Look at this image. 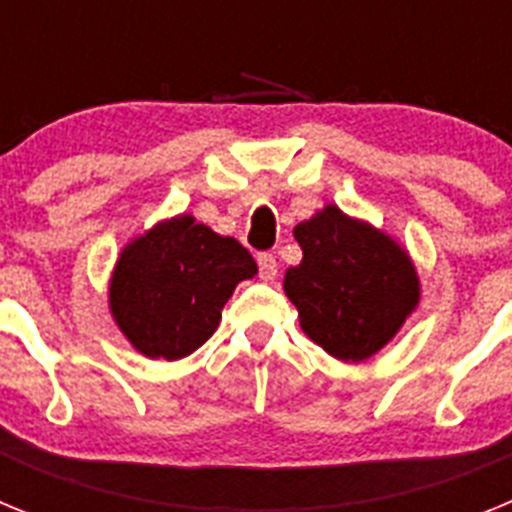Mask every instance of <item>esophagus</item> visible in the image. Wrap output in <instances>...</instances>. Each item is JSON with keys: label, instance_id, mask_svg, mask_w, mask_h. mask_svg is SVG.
<instances>
[{"label": "esophagus", "instance_id": "esophagus-1", "mask_svg": "<svg viewBox=\"0 0 512 512\" xmlns=\"http://www.w3.org/2000/svg\"><path fill=\"white\" fill-rule=\"evenodd\" d=\"M279 264L277 259L271 256V253H259V274L264 282H271V279H277Z\"/></svg>", "mask_w": 512, "mask_h": 512}]
</instances>
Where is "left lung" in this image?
<instances>
[{
    "label": "left lung",
    "instance_id": "1",
    "mask_svg": "<svg viewBox=\"0 0 512 512\" xmlns=\"http://www.w3.org/2000/svg\"><path fill=\"white\" fill-rule=\"evenodd\" d=\"M295 238L302 261L284 274V292L302 330L341 361L377 354L418 307L420 282L408 251L336 205L297 225Z\"/></svg>",
    "mask_w": 512,
    "mask_h": 512
}]
</instances>
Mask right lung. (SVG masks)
I'll return each mask as SVG.
<instances>
[{"label": "right lung", "instance_id": "1", "mask_svg": "<svg viewBox=\"0 0 512 512\" xmlns=\"http://www.w3.org/2000/svg\"><path fill=\"white\" fill-rule=\"evenodd\" d=\"M256 271L235 238L176 215L122 248L110 279L112 318L148 359H184L215 333L235 284Z\"/></svg>", "mask_w": 512, "mask_h": 512}]
</instances>
